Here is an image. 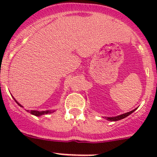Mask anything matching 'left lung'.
<instances>
[{
    "instance_id": "8db88e82",
    "label": "left lung",
    "mask_w": 157,
    "mask_h": 157,
    "mask_svg": "<svg viewBox=\"0 0 157 157\" xmlns=\"http://www.w3.org/2000/svg\"><path fill=\"white\" fill-rule=\"evenodd\" d=\"M137 109H134V110L131 111V112H127V113H124V114H122V115H118V116H115V117H105V118H106L108 121H118V120H121V119H123V118H126V117H128V115H131V113H133V112H134V111L136 110Z\"/></svg>"
}]
</instances>
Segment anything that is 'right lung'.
<instances>
[{"mask_svg": "<svg viewBox=\"0 0 157 157\" xmlns=\"http://www.w3.org/2000/svg\"><path fill=\"white\" fill-rule=\"evenodd\" d=\"M13 99H14V100L16 101V102H17V103L18 104V105H20V106L23 107V106H22L21 105H20V103H19L18 102H17V100H16L15 99H14V98H13ZM27 111H28V112H29L30 114H32V115H36V116H40V115H45V114H50V113H52V112H55V110L41 111V112H39V111H36V110H31V111H29V110H27Z\"/></svg>", "mask_w": 157, "mask_h": 157, "instance_id": "right-lung-1", "label": "right lung"}]
</instances>
